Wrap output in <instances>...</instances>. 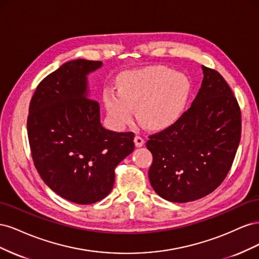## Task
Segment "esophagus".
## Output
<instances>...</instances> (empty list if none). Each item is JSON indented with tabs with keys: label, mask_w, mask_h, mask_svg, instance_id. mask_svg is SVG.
Segmentation results:
<instances>
[{
	"label": "esophagus",
	"mask_w": 259,
	"mask_h": 259,
	"mask_svg": "<svg viewBox=\"0 0 259 259\" xmlns=\"http://www.w3.org/2000/svg\"><path fill=\"white\" fill-rule=\"evenodd\" d=\"M134 143H135V146L137 148H140V147H143L145 145V140H144V138H142L140 136H135Z\"/></svg>",
	"instance_id": "34e87169"
}]
</instances>
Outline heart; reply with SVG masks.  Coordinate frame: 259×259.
Returning a JSON list of instances; mask_svg holds the SVG:
<instances>
[{
	"instance_id": "1",
	"label": "heart",
	"mask_w": 259,
	"mask_h": 259,
	"mask_svg": "<svg viewBox=\"0 0 259 259\" xmlns=\"http://www.w3.org/2000/svg\"><path fill=\"white\" fill-rule=\"evenodd\" d=\"M189 77L163 66L147 67L124 72L119 92L106 90L104 101L111 122L124 127L136 117L144 127L161 131L170 127L184 114L191 95Z\"/></svg>"
}]
</instances>
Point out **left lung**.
<instances>
[{
  "label": "left lung",
  "instance_id": "left-lung-1",
  "mask_svg": "<svg viewBox=\"0 0 259 259\" xmlns=\"http://www.w3.org/2000/svg\"><path fill=\"white\" fill-rule=\"evenodd\" d=\"M193 103L170 127L150 136L149 180L169 202L186 203L213 192L232 165L241 138V111L224 77L202 66Z\"/></svg>",
  "mask_w": 259,
  "mask_h": 259
}]
</instances>
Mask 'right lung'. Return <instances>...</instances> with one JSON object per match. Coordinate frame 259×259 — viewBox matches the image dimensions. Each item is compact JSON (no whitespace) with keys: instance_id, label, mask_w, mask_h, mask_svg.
Here are the masks:
<instances>
[{"instance_id":"1","label":"right lung","mask_w":259,"mask_h":259,"mask_svg":"<svg viewBox=\"0 0 259 259\" xmlns=\"http://www.w3.org/2000/svg\"><path fill=\"white\" fill-rule=\"evenodd\" d=\"M101 61L65 62L37 85L30 101L28 137L43 182L70 202L92 204L106 198L114 168L134 151V133L106 130L90 98L88 75Z\"/></svg>"}]
</instances>
